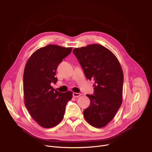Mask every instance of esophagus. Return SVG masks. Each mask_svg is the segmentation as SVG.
I'll use <instances>...</instances> for the list:
<instances>
[{
  "label": "esophagus",
  "mask_w": 152,
  "mask_h": 152,
  "mask_svg": "<svg viewBox=\"0 0 152 152\" xmlns=\"http://www.w3.org/2000/svg\"><path fill=\"white\" fill-rule=\"evenodd\" d=\"M80 95H81V94H79V93H75V92H74L73 94V96L75 97V98H77V97L80 96Z\"/></svg>",
  "instance_id": "1"
}]
</instances>
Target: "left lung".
I'll use <instances>...</instances> for the list:
<instances>
[{"instance_id":"8db88e82","label":"left lung","mask_w":152,"mask_h":152,"mask_svg":"<svg viewBox=\"0 0 152 152\" xmlns=\"http://www.w3.org/2000/svg\"><path fill=\"white\" fill-rule=\"evenodd\" d=\"M73 53L81 65L86 77L95 80L94 95L84 110L87 122L103 128L113 119L122 103L124 73L115 56L98 44L75 48Z\"/></svg>"}]
</instances>
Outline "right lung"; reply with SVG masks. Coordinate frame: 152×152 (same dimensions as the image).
Here are the masks:
<instances>
[{
    "label": "right lung",
    "mask_w": 152,
    "mask_h": 152,
    "mask_svg": "<svg viewBox=\"0 0 152 152\" xmlns=\"http://www.w3.org/2000/svg\"><path fill=\"white\" fill-rule=\"evenodd\" d=\"M73 48L49 45L37 50L26 64L23 76L24 103L30 115L45 128L58 125L64 118L65 107L73 92L61 93L50 84H56V69Z\"/></svg>",
    "instance_id": "1"
}]
</instances>
